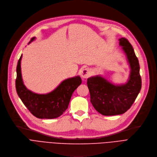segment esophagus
I'll return each mask as SVG.
<instances>
[{
  "instance_id": "esophagus-1",
  "label": "esophagus",
  "mask_w": 157,
  "mask_h": 157,
  "mask_svg": "<svg viewBox=\"0 0 157 157\" xmlns=\"http://www.w3.org/2000/svg\"><path fill=\"white\" fill-rule=\"evenodd\" d=\"M90 74H91L90 70H89L88 68H85V69H83L82 71L81 76L84 78H87L89 77V75H90Z\"/></svg>"
}]
</instances>
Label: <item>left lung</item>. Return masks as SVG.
<instances>
[{
    "instance_id": "left-lung-1",
    "label": "left lung",
    "mask_w": 157,
    "mask_h": 157,
    "mask_svg": "<svg viewBox=\"0 0 157 157\" xmlns=\"http://www.w3.org/2000/svg\"><path fill=\"white\" fill-rule=\"evenodd\" d=\"M119 41L131 68L128 82L121 86H115L100 76L89 78L87 82L92 105L103 116L124 113L135 101L141 89L140 66L134 50L126 38H122Z\"/></svg>"
}]
</instances>
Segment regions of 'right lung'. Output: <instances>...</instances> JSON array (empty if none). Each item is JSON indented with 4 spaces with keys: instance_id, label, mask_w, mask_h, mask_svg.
Listing matches in <instances>:
<instances>
[{
    "instance_id": "add662e5",
    "label": "right lung",
    "mask_w": 157,
    "mask_h": 157,
    "mask_svg": "<svg viewBox=\"0 0 157 157\" xmlns=\"http://www.w3.org/2000/svg\"><path fill=\"white\" fill-rule=\"evenodd\" d=\"M35 38L31 40V43ZM20 56L17 67L16 89L20 98L33 115L40 119H53L61 116L68 109L74 91L82 83L78 76L62 82L53 91L47 94H38L28 90L22 81Z\"/></svg>"
}]
</instances>
